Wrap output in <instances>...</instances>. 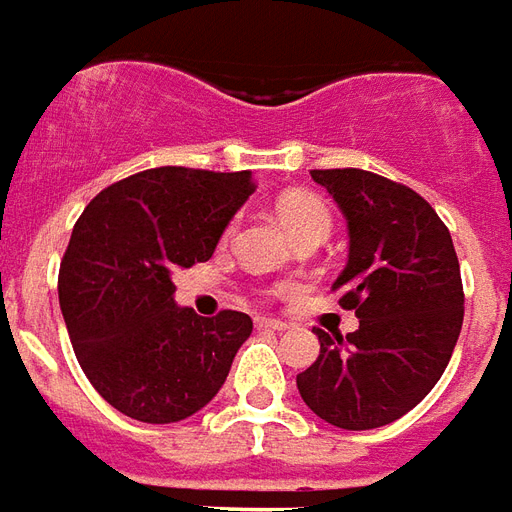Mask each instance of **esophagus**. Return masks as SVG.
<instances>
[{"instance_id": "obj_1", "label": "esophagus", "mask_w": 512, "mask_h": 512, "mask_svg": "<svg viewBox=\"0 0 512 512\" xmlns=\"http://www.w3.org/2000/svg\"><path fill=\"white\" fill-rule=\"evenodd\" d=\"M255 325L257 328H263V331H285L287 328L282 320H274V317H257Z\"/></svg>"}]
</instances>
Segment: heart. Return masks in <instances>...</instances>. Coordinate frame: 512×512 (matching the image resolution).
<instances>
[{"label":"heart","instance_id":"obj_1","mask_svg":"<svg viewBox=\"0 0 512 512\" xmlns=\"http://www.w3.org/2000/svg\"><path fill=\"white\" fill-rule=\"evenodd\" d=\"M276 211L295 238L312 233V230L328 236V230H331V211L325 206V200L312 192H287L276 203ZM279 290H285V287H279Z\"/></svg>","mask_w":512,"mask_h":512}]
</instances>
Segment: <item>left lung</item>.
<instances>
[{
  "mask_svg": "<svg viewBox=\"0 0 512 512\" xmlns=\"http://www.w3.org/2000/svg\"><path fill=\"white\" fill-rule=\"evenodd\" d=\"M350 227V260L333 293L358 331L328 336L295 377L317 418L347 431L380 429L426 399L464 323L453 238L437 211L399 181L361 168L312 170Z\"/></svg>",
  "mask_w": 512,
  "mask_h": 512,
  "instance_id": "1",
  "label": "left lung"
}]
</instances>
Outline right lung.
<instances>
[{
	"label": "right lung",
	"mask_w": 512,
	"mask_h": 512,
	"mask_svg": "<svg viewBox=\"0 0 512 512\" xmlns=\"http://www.w3.org/2000/svg\"><path fill=\"white\" fill-rule=\"evenodd\" d=\"M255 187L249 170L165 165L105 187L75 222L59 306L83 374L127 418L176 423L225 385L249 314L181 309L170 276L214 255Z\"/></svg>",
	"instance_id": "right-lung-1"
}]
</instances>
